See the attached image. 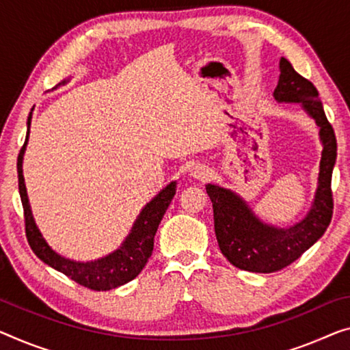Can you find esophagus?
Masks as SVG:
<instances>
[{
  "instance_id": "1",
  "label": "esophagus",
  "mask_w": 350,
  "mask_h": 350,
  "mask_svg": "<svg viewBox=\"0 0 350 350\" xmlns=\"http://www.w3.org/2000/svg\"><path fill=\"white\" fill-rule=\"evenodd\" d=\"M208 174V168L204 165H195L191 168V176L195 177V179H206Z\"/></svg>"
}]
</instances>
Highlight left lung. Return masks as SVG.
<instances>
[{"label":"left lung","mask_w":350,"mask_h":350,"mask_svg":"<svg viewBox=\"0 0 350 350\" xmlns=\"http://www.w3.org/2000/svg\"><path fill=\"white\" fill-rule=\"evenodd\" d=\"M273 97L278 102L300 103L319 127L324 149L314 201L306 217L289 228L265 225L237 193L215 184L206 185L223 256L237 269L256 273L278 272L299 259L322 237L333 215L332 173L336 161V137L319 100V92L310 80L297 74L288 59L281 58Z\"/></svg>","instance_id":"left-lung-1"}]
</instances>
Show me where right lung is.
I'll return each instance as SVG.
<instances>
[{"label":"right lung","mask_w":350,"mask_h":350,"mask_svg":"<svg viewBox=\"0 0 350 350\" xmlns=\"http://www.w3.org/2000/svg\"><path fill=\"white\" fill-rule=\"evenodd\" d=\"M66 80L62 81L64 85ZM31 116H33V109H31L28 116V132H26L25 144L20 149L17 159V173H18V191L22 198L23 212H25V229L26 239L31 250H33L36 256L40 260H44L46 265L53 267L58 272L69 276L75 283L85 286L92 291H109L122 286L133 278H137L139 272L144 269L146 262L150 258L154 250V237L157 232L161 218H163L166 208H168L171 200L176 195V182H171L161 190L152 201L143 207L139 212L137 220H135L132 229H130L129 236L125 237L121 247L114 250L113 253L107 254L100 259L90 260V262H80V260H72L64 256H61L51 250V247L39 231L36 225L33 212H31L28 193L25 187L23 177V154L26 150L29 137V125Z\"/></svg>","instance_id":"right-lung-1"}]
</instances>
